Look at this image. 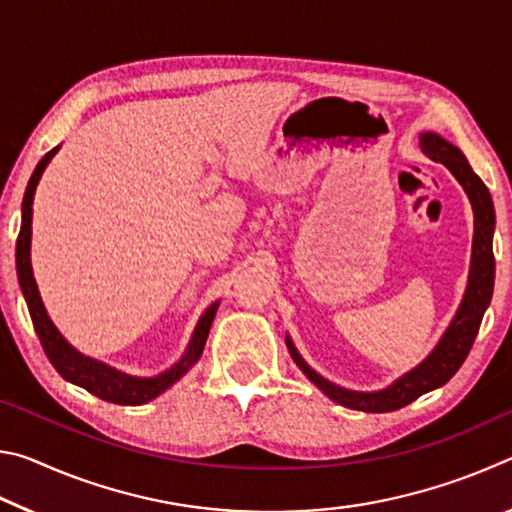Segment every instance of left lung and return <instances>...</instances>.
I'll use <instances>...</instances> for the list:
<instances>
[{"label":"left lung","instance_id":"obj_1","mask_svg":"<svg viewBox=\"0 0 512 512\" xmlns=\"http://www.w3.org/2000/svg\"><path fill=\"white\" fill-rule=\"evenodd\" d=\"M420 149L431 160L443 162L445 167L454 173V178L463 185L467 198H470L474 210V239H472V264H470V277H467V289L461 307H458L452 323L440 336L436 348L424 359L420 366L406 372L400 379H395L391 386L384 391L375 393H361V391H348L320 377L316 370H311L305 359L300 357L298 350L293 348L291 339L287 336V345L293 361L298 368L305 372L309 381L323 391L329 400L336 404L348 406L354 411L366 413H386L397 411L402 406L418 400L420 395L433 391V388L447 384L449 379L456 375V370L463 366L467 354L472 350V343L479 334L481 318L488 309L492 300V289H495V255H492V235H495V205L488 187L483 180L472 171L470 162L465 160L461 149L449 144L445 137L436 133H422L420 135Z\"/></svg>","mask_w":512,"mask_h":512}]
</instances>
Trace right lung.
Returning a JSON list of instances; mask_svg holds the SVG:
<instances>
[{
    "label": "right lung",
    "instance_id": "1",
    "mask_svg": "<svg viewBox=\"0 0 512 512\" xmlns=\"http://www.w3.org/2000/svg\"><path fill=\"white\" fill-rule=\"evenodd\" d=\"M58 153L51 149L45 158L38 162L36 171L27 185V192H24L22 201V225L20 235H17V246H15V264H17V280H20V289L24 293V300H27L29 314L33 320V327H36V334L42 343V350H45L47 359L51 366L58 370V375L72 381V384L85 388L92 395L101 397V400L112 402V404H124V406H135V404H146L158 397L160 393L167 391L171 384L185 375V372L194 366V363L201 359L207 334H210L212 320L216 309H219V302H214L205 309V314L198 320V325L192 334V341H189L187 350L178 363H173L169 370L160 372L155 377H133L126 375V372L115 370L101 363L97 359H90L81 354L76 348H72L63 334L58 332L56 325L51 323L47 316V309L42 305L38 284L33 280V268H31V216H33V196H36V187L40 183L42 171L47 169L49 160Z\"/></svg>",
    "mask_w": 512,
    "mask_h": 512
}]
</instances>
